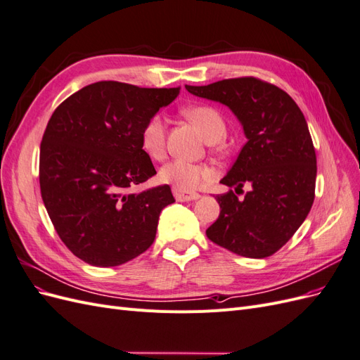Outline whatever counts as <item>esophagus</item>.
Wrapping results in <instances>:
<instances>
[{
    "mask_svg": "<svg viewBox=\"0 0 360 360\" xmlns=\"http://www.w3.org/2000/svg\"><path fill=\"white\" fill-rule=\"evenodd\" d=\"M174 197H176L177 201H195L200 198V193H195V192H188V191H180L174 188Z\"/></svg>",
    "mask_w": 360,
    "mask_h": 360,
    "instance_id": "esophagus-1",
    "label": "esophagus"
}]
</instances>
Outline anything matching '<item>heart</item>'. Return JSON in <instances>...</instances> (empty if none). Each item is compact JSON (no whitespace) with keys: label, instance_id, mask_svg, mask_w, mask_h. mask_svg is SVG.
<instances>
[{"label":"heart","instance_id":"heart-1","mask_svg":"<svg viewBox=\"0 0 360 360\" xmlns=\"http://www.w3.org/2000/svg\"><path fill=\"white\" fill-rule=\"evenodd\" d=\"M183 115L200 130L207 143H217L225 135V122L214 108L197 105L183 110ZM165 120L160 115H153L146 123L141 134V147L151 159H162L165 155ZM210 177V171L200 163L176 159L165 163L159 171V179L163 183L172 184L180 191L197 189L200 184Z\"/></svg>","mask_w":360,"mask_h":360}]
</instances>
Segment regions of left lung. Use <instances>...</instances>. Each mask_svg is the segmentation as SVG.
I'll return each mask as SVG.
<instances>
[{"instance_id":"1","label":"left lung","mask_w":360,"mask_h":360,"mask_svg":"<svg viewBox=\"0 0 360 360\" xmlns=\"http://www.w3.org/2000/svg\"><path fill=\"white\" fill-rule=\"evenodd\" d=\"M193 94L219 102L240 122L246 144L217 195L219 217L207 237L231 252L266 258L284 246L307 219L314 202L317 158L300 108L276 85L257 78L186 85ZM250 186L243 199L235 195Z\"/></svg>"}]
</instances>
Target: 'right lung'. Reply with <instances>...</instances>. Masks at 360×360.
Masks as SVG:
<instances>
[{
  "mask_svg": "<svg viewBox=\"0 0 360 360\" xmlns=\"http://www.w3.org/2000/svg\"><path fill=\"white\" fill-rule=\"evenodd\" d=\"M179 93L101 81L53 111L40 144L41 198L63 243L85 263L124 264L155 242L160 212L176 201L171 188L127 189L156 174L141 134Z\"/></svg>",
  "mask_w": 360,
  "mask_h": 360,
  "instance_id": "right-lung-1",
  "label": "right lung"
}]
</instances>
